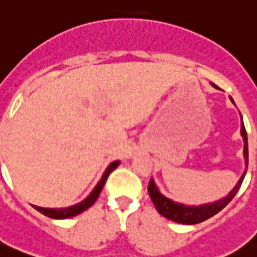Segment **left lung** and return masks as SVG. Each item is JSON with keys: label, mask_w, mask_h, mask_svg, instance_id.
<instances>
[{"label": "left lung", "mask_w": 257, "mask_h": 257, "mask_svg": "<svg viewBox=\"0 0 257 257\" xmlns=\"http://www.w3.org/2000/svg\"><path fill=\"white\" fill-rule=\"evenodd\" d=\"M212 85L215 86V88H217L215 84H212ZM232 102H233V100H232ZM241 136H243L244 140V159H245V164L248 165V140L243 118H241ZM245 173H247V171L244 172L243 176H241V179L239 180V183L236 184V187L228 193L227 197H224V199L221 200H217L215 203L205 204V205H199V207H189V205L175 203L173 200L165 197L164 195H161L160 191H159V188L156 187V184H155L153 180L149 181L148 192L149 196H151V199H152L153 204H155V207H156V209L159 211V213H160L161 216H164L167 219L180 224H197L204 221V220L209 219L212 216H215L216 213H219L224 207H227L228 203L235 197V195L237 193L240 187H241V183H243Z\"/></svg>", "instance_id": "1"}]
</instances>
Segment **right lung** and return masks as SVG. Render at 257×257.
Here are the masks:
<instances>
[{
    "instance_id": "add662e5",
    "label": "right lung",
    "mask_w": 257,
    "mask_h": 257,
    "mask_svg": "<svg viewBox=\"0 0 257 257\" xmlns=\"http://www.w3.org/2000/svg\"><path fill=\"white\" fill-rule=\"evenodd\" d=\"M118 164H120V161H113L112 164L109 165L108 168H106V171L104 172V175H102L101 180L98 181V184L96 185V188L92 191V193H90L85 200H82L81 203L76 204V205H72V207L61 208V209L41 208V207H37V205H33V207L36 208L40 213L48 216V217H52V219H69V217H73V216L76 215H80L81 212L86 211L89 207H92L93 204H94V201L98 199L101 189L104 188L105 181H106V179H108V176L110 175V172L114 171V169L118 167Z\"/></svg>"
}]
</instances>
